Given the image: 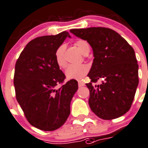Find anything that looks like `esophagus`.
<instances>
[{"mask_svg":"<svg viewBox=\"0 0 148 148\" xmlns=\"http://www.w3.org/2000/svg\"><path fill=\"white\" fill-rule=\"evenodd\" d=\"M78 85H79V87L84 86V85H85V82L82 80H79L78 81Z\"/></svg>","mask_w":148,"mask_h":148,"instance_id":"esophagus-1","label":"esophagus"}]
</instances>
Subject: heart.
<instances>
[{
	"mask_svg": "<svg viewBox=\"0 0 148 148\" xmlns=\"http://www.w3.org/2000/svg\"><path fill=\"white\" fill-rule=\"evenodd\" d=\"M75 45L84 55H88L90 49L89 43L83 39H79L75 42ZM65 45H62L57 48L55 52V59L58 66L60 68L66 66V61L64 58ZM89 71V67L85 64L70 65L66 71V76L69 79H81Z\"/></svg>",
	"mask_w": 148,
	"mask_h": 148,
	"instance_id": "heart-1",
	"label": "heart"
}]
</instances>
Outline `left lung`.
I'll use <instances>...</instances> for the list:
<instances>
[{
    "label": "left lung",
    "mask_w": 148,
    "mask_h": 148,
    "mask_svg": "<svg viewBox=\"0 0 148 148\" xmlns=\"http://www.w3.org/2000/svg\"><path fill=\"white\" fill-rule=\"evenodd\" d=\"M70 32L86 40L93 52V64L86 84L91 110L100 118L112 120L130 110L139 84L137 60L131 45L117 32L107 27L71 29ZM99 78L101 85L93 86Z\"/></svg>",
    "instance_id": "8db88e82"
}]
</instances>
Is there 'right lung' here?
<instances>
[{
    "label": "right lung",
    "mask_w": 148,
    "mask_h": 148,
    "mask_svg": "<svg viewBox=\"0 0 148 148\" xmlns=\"http://www.w3.org/2000/svg\"><path fill=\"white\" fill-rule=\"evenodd\" d=\"M69 34L37 37L26 45L15 64L16 98L27 121L43 131H54L65 123L70 103L78 89L75 79L63 83L66 76L55 59V52Z\"/></svg>",
    "instance_id": "add662e5"
}]
</instances>
